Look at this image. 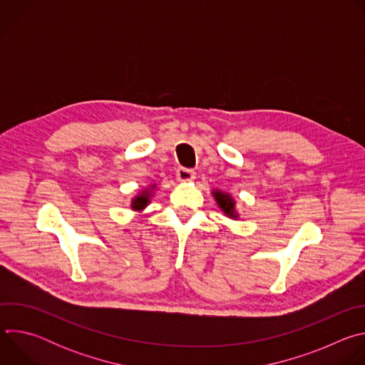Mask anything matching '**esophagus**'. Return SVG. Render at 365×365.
<instances>
[{
  "label": "esophagus",
  "mask_w": 365,
  "mask_h": 365,
  "mask_svg": "<svg viewBox=\"0 0 365 365\" xmlns=\"http://www.w3.org/2000/svg\"><path fill=\"white\" fill-rule=\"evenodd\" d=\"M176 176L180 182H189L195 178V170L193 169H187V168H179L176 172Z\"/></svg>",
  "instance_id": "34e87169"
}]
</instances>
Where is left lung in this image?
Returning a JSON list of instances; mask_svg holds the SVG:
<instances>
[{
    "instance_id": "left-lung-1",
    "label": "left lung",
    "mask_w": 365,
    "mask_h": 365,
    "mask_svg": "<svg viewBox=\"0 0 365 365\" xmlns=\"http://www.w3.org/2000/svg\"><path fill=\"white\" fill-rule=\"evenodd\" d=\"M215 199L218 202V205L222 207V211L228 215H232V211H234V202L232 199L228 196V195H224L221 192H215Z\"/></svg>"
}]
</instances>
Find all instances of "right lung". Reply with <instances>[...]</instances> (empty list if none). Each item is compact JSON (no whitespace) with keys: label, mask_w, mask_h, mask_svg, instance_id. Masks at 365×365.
<instances>
[{"label":"right lung","mask_w":365,"mask_h":365,"mask_svg":"<svg viewBox=\"0 0 365 365\" xmlns=\"http://www.w3.org/2000/svg\"><path fill=\"white\" fill-rule=\"evenodd\" d=\"M147 202H148L147 195H140V196H137V197L134 199L133 207H134V210H140V207H144V206L147 205Z\"/></svg>","instance_id":"1"}]
</instances>
